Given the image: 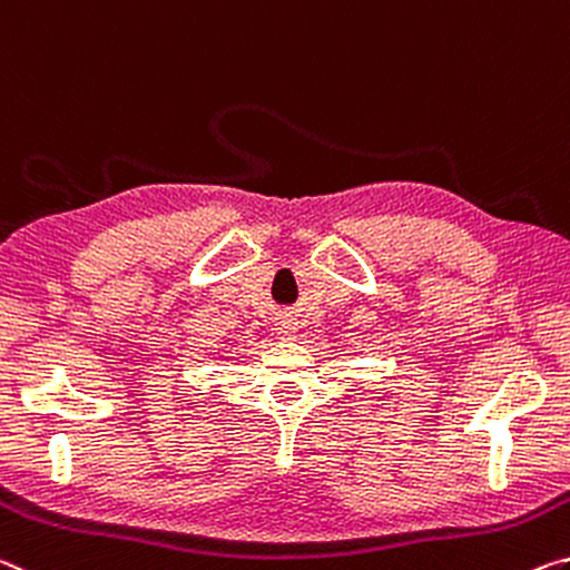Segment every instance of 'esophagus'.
Instances as JSON below:
<instances>
[{
  "label": "esophagus",
  "instance_id": "34e87169",
  "mask_svg": "<svg viewBox=\"0 0 570 570\" xmlns=\"http://www.w3.org/2000/svg\"><path fill=\"white\" fill-rule=\"evenodd\" d=\"M275 325H277V333L283 335V338H291V335H295V331H297L295 321L287 318V315H285V318H279Z\"/></svg>",
  "mask_w": 570,
  "mask_h": 570
}]
</instances>
